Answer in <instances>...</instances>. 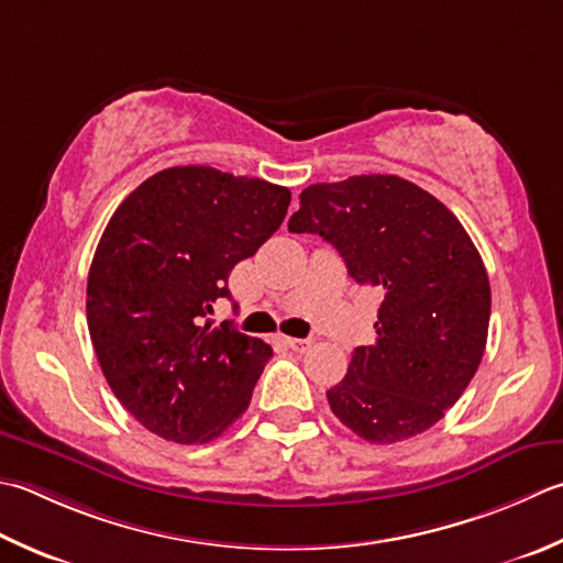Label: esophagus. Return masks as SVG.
<instances>
[{
  "label": "esophagus",
  "instance_id": "esophagus-1",
  "mask_svg": "<svg viewBox=\"0 0 563 563\" xmlns=\"http://www.w3.org/2000/svg\"><path fill=\"white\" fill-rule=\"evenodd\" d=\"M285 344H288L292 351H300V354H302V351L310 349L312 341H310V339H295V336H285Z\"/></svg>",
  "mask_w": 563,
  "mask_h": 563
}]
</instances>
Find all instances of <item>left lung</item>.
<instances>
[{
	"mask_svg": "<svg viewBox=\"0 0 563 563\" xmlns=\"http://www.w3.org/2000/svg\"><path fill=\"white\" fill-rule=\"evenodd\" d=\"M329 241L358 285L383 290L376 341L351 354L329 407L371 444H395L442 420L481 366L490 283L449 209L398 175L317 183L290 217Z\"/></svg>",
	"mask_w": 563,
	"mask_h": 563,
	"instance_id": "8db88e82",
	"label": "left lung"
}]
</instances>
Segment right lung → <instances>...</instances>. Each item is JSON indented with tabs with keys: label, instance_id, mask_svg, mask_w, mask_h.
<instances>
[{
	"label": "right lung",
	"instance_id": "1",
	"mask_svg": "<svg viewBox=\"0 0 563 563\" xmlns=\"http://www.w3.org/2000/svg\"><path fill=\"white\" fill-rule=\"evenodd\" d=\"M288 205V187L178 165L109 219L87 275V327L109 388L148 432L207 444L246 412L273 349L207 314Z\"/></svg>",
	"mask_w": 563,
	"mask_h": 563
}]
</instances>
